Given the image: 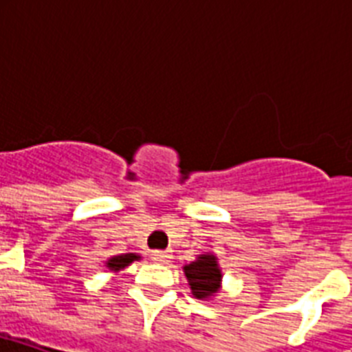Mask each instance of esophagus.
<instances>
[{"mask_svg":"<svg viewBox=\"0 0 352 352\" xmlns=\"http://www.w3.org/2000/svg\"><path fill=\"white\" fill-rule=\"evenodd\" d=\"M171 257L170 250H155L151 252V259L157 263H166Z\"/></svg>","mask_w":352,"mask_h":352,"instance_id":"34e87169","label":"esophagus"}]
</instances>
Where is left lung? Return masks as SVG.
Segmentation results:
<instances>
[{
	"label": "left lung",
	"instance_id": "8db88e82",
	"mask_svg": "<svg viewBox=\"0 0 352 352\" xmlns=\"http://www.w3.org/2000/svg\"><path fill=\"white\" fill-rule=\"evenodd\" d=\"M184 274H186L188 283L192 287L193 296L199 300L210 298L219 290L221 270L217 267V259L212 254H203L197 261L186 265Z\"/></svg>",
	"mask_w": 352,
	"mask_h": 352
}]
</instances>
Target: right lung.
<instances>
[{"mask_svg": "<svg viewBox=\"0 0 352 352\" xmlns=\"http://www.w3.org/2000/svg\"><path fill=\"white\" fill-rule=\"evenodd\" d=\"M135 259H138V256L135 254H124V256H115L107 261V267L111 270H120V268H126L129 263H133Z\"/></svg>", "mask_w": 352, "mask_h": 352, "instance_id": "add662e5", "label": "right lung"}]
</instances>
